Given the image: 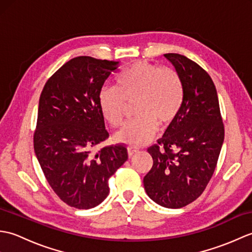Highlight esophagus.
<instances>
[{"mask_svg": "<svg viewBox=\"0 0 252 252\" xmlns=\"http://www.w3.org/2000/svg\"><path fill=\"white\" fill-rule=\"evenodd\" d=\"M137 152H138V149L136 147H133V146L127 147V155H129L130 158L133 156V155H135Z\"/></svg>", "mask_w": 252, "mask_h": 252, "instance_id": "esophagus-1", "label": "esophagus"}]
</instances>
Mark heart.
Wrapping results in <instances>:
<instances>
[{"instance_id": "b5f03b06", "label": "heart", "mask_w": 252, "mask_h": 252, "mask_svg": "<svg viewBox=\"0 0 252 252\" xmlns=\"http://www.w3.org/2000/svg\"><path fill=\"white\" fill-rule=\"evenodd\" d=\"M184 83L174 69L148 62H136L118 74L116 88L103 87L98 106L111 126L121 125L126 103L135 100L136 119L126 122L115 134L118 143L140 146L151 140L160 126L172 122L184 101Z\"/></svg>"}]
</instances>
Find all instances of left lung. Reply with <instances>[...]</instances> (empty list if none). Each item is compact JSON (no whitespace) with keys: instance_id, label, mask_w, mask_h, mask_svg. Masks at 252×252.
Wrapping results in <instances>:
<instances>
[{"instance_id":"1","label":"left lung","mask_w":252,"mask_h":252,"mask_svg":"<svg viewBox=\"0 0 252 252\" xmlns=\"http://www.w3.org/2000/svg\"><path fill=\"white\" fill-rule=\"evenodd\" d=\"M184 83V101L158 144L144 189L158 205L179 209L196 200L210 181L224 141L218 93L207 71L183 55L169 53Z\"/></svg>"}]
</instances>
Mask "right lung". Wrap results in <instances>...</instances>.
I'll return each mask as SVG.
<instances>
[{"instance_id":"add662e5","label":"right lung","mask_w":252,"mask_h":252,"mask_svg":"<svg viewBox=\"0 0 252 252\" xmlns=\"http://www.w3.org/2000/svg\"><path fill=\"white\" fill-rule=\"evenodd\" d=\"M119 62L72 58L42 91L34 153L51 187L68 206L91 209L109 194L108 180L127 160L123 145L92 149L108 138L98 93Z\"/></svg>"}]
</instances>
